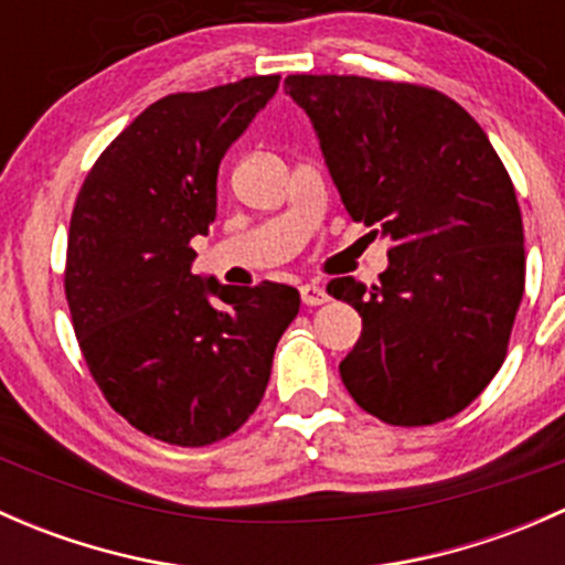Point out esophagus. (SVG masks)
<instances>
[{"label":"esophagus","instance_id":"esophagus-1","mask_svg":"<svg viewBox=\"0 0 565 565\" xmlns=\"http://www.w3.org/2000/svg\"><path fill=\"white\" fill-rule=\"evenodd\" d=\"M300 298H303L306 306H322L328 303L330 295L324 292V287H319V284H303V287H300Z\"/></svg>","mask_w":565,"mask_h":565}]
</instances>
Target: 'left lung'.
Listing matches in <instances>:
<instances>
[{"mask_svg":"<svg viewBox=\"0 0 565 565\" xmlns=\"http://www.w3.org/2000/svg\"><path fill=\"white\" fill-rule=\"evenodd\" d=\"M347 213L391 241L380 284L328 292L363 317L339 363L350 396L393 426L461 413L503 366L525 292L514 185L481 125L418 84L287 76Z\"/></svg>","mask_w":565,"mask_h":565,"instance_id":"1","label":"left lung"}]
</instances>
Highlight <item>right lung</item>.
Returning a JSON list of instances; mask_svg holds the SVG:
<instances>
[{"label": "right lung", "instance_id": "add662e5", "mask_svg": "<svg viewBox=\"0 0 565 565\" xmlns=\"http://www.w3.org/2000/svg\"><path fill=\"white\" fill-rule=\"evenodd\" d=\"M278 82L156 100L106 147L73 207L65 295L84 361L130 426L172 446H210L246 424L298 317L287 284L191 273V241L215 221L221 158Z\"/></svg>", "mask_w": 565, "mask_h": 565}]
</instances>
